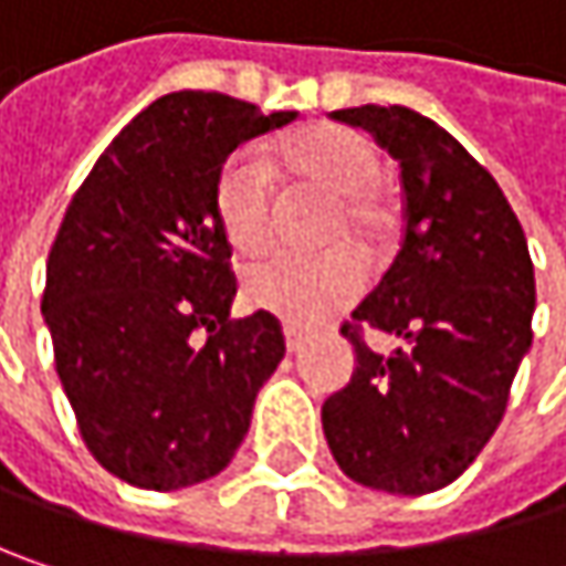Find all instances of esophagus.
<instances>
[{
	"label": "esophagus",
	"instance_id": "obj_1",
	"mask_svg": "<svg viewBox=\"0 0 566 566\" xmlns=\"http://www.w3.org/2000/svg\"><path fill=\"white\" fill-rule=\"evenodd\" d=\"M284 347H287V354H297L304 347V334L297 327H284Z\"/></svg>",
	"mask_w": 566,
	"mask_h": 566
}]
</instances>
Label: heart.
<instances>
[{
	"mask_svg": "<svg viewBox=\"0 0 566 566\" xmlns=\"http://www.w3.org/2000/svg\"><path fill=\"white\" fill-rule=\"evenodd\" d=\"M279 170L294 189L327 196L334 212L324 222V242H357L360 249L387 245L394 206L377 182V147L337 124H314L279 147ZM216 212L229 245L239 255H262L275 242L279 202L272 170L249 150L232 154L216 176ZM364 262L350 249H331L314 259L282 255L245 272L242 294L249 307L275 314L284 324L314 327L347 307L364 287Z\"/></svg>",
	"mask_w": 566,
	"mask_h": 566,
	"instance_id": "heart-1",
	"label": "heart"
}]
</instances>
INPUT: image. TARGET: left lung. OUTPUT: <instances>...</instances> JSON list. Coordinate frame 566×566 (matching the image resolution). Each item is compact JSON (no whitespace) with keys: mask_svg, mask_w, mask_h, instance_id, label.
<instances>
[{"mask_svg":"<svg viewBox=\"0 0 566 566\" xmlns=\"http://www.w3.org/2000/svg\"><path fill=\"white\" fill-rule=\"evenodd\" d=\"M399 160L402 242L390 272L340 334L350 384L321 406L347 479L390 495L455 482L499 429L531 347L534 265L495 176L449 130L409 107H344ZM367 326L400 337L394 355L363 344Z\"/></svg>","mask_w":566,"mask_h":566,"instance_id":"left-lung-1","label":"left lung"}]
</instances>
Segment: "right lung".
Instances as JSON below:
<instances>
[{"mask_svg": "<svg viewBox=\"0 0 566 566\" xmlns=\"http://www.w3.org/2000/svg\"><path fill=\"white\" fill-rule=\"evenodd\" d=\"M297 111L176 91L101 154L57 229L42 314L91 455L117 479L176 492L219 475L284 357L275 314L229 317L232 245L216 212L226 157Z\"/></svg>", "mask_w": 566, "mask_h": 566, "instance_id": "right-lung-1", "label": "right lung"}]
</instances>
